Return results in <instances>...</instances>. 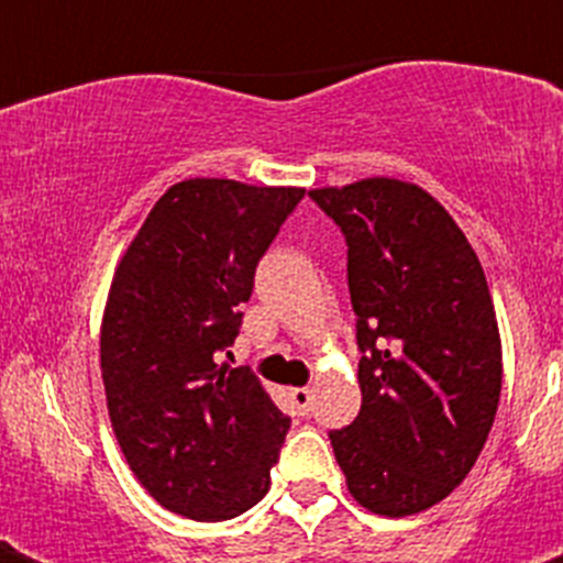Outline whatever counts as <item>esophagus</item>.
I'll list each match as a JSON object with an SVG mask.
<instances>
[{
	"label": "esophagus",
	"instance_id": "34e87169",
	"mask_svg": "<svg viewBox=\"0 0 563 563\" xmlns=\"http://www.w3.org/2000/svg\"><path fill=\"white\" fill-rule=\"evenodd\" d=\"M289 400L298 409V415H309L312 411V388H289Z\"/></svg>",
	"mask_w": 563,
	"mask_h": 563
}]
</instances>
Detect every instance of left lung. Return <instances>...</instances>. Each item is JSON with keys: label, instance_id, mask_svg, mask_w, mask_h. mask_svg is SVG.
Instances as JSON below:
<instances>
[{"label": "left lung", "instance_id": "left-lung-1", "mask_svg": "<svg viewBox=\"0 0 563 563\" xmlns=\"http://www.w3.org/2000/svg\"><path fill=\"white\" fill-rule=\"evenodd\" d=\"M347 239L362 409L330 432L351 497L379 517L427 511L471 473L503 388V342L476 251L418 184L309 189Z\"/></svg>", "mask_w": 563, "mask_h": 563}]
</instances>
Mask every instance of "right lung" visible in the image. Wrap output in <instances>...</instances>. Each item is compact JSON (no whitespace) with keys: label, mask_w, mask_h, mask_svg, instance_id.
I'll return each mask as SVG.
<instances>
[{"label":"right lung","mask_w":563,"mask_h":563,"mask_svg":"<svg viewBox=\"0 0 563 563\" xmlns=\"http://www.w3.org/2000/svg\"><path fill=\"white\" fill-rule=\"evenodd\" d=\"M300 187L189 178L161 195L119 260L101 316L117 441L148 494L219 523L272 485L289 418L247 368L216 362L239 335L265 247Z\"/></svg>","instance_id":"1"}]
</instances>
